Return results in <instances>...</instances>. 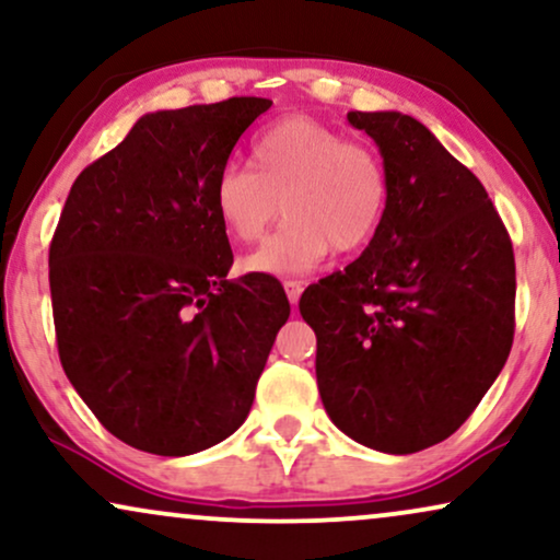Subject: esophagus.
Returning <instances> with one entry per match:
<instances>
[{
    "instance_id": "obj_1",
    "label": "esophagus",
    "mask_w": 560,
    "mask_h": 560,
    "mask_svg": "<svg viewBox=\"0 0 560 560\" xmlns=\"http://www.w3.org/2000/svg\"><path fill=\"white\" fill-rule=\"evenodd\" d=\"M284 292H287V296H289V304H294L300 302V296H302V284L300 281H294V279H289V281H284Z\"/></svg>"
}]
</instances>
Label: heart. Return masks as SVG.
I'll list each match as a JSON object with an SVG mask.
<instances>
[{"label": "heart", "instance_id": "obj_1", "mask_svg": "<svg viewBox=\"0 0 560 560\" xmlns=\"http://www.w3.org/2000/svg\"><path fill=\"white\" fill-rule=\"evenodd\" d=\"M230 237L253 243L284 211L287 222L240 268L266 276L307 273L336 247L357 253L377 235L390 203L385 162L364 141L315 118L287 116L250 141V167L230 162L211 188Z\"/></svg>", "mask_w": 560, "mask_h": 560}]
</instances>
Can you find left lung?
I'll return each mask as SVG.
<instances>
[{
  "instance_id": "obj_1",
  "label": "left lung",
  "mask_w": 560,
  "mask_h": 560,
  "mask_svg": "<svg viewBox=\"0 0 560 560\" xmlns=\"http://www.w3.org/2000/svg\"><path fill=\"white\" fill-rule=\"evenodd\" d=\"M380 147L390 203L343 271L310 287L317 390L330 421L387 455L444 442L504 370L514 338V253L480 180L427 126L351 110Z\"/></svg>"
}]
</instances>
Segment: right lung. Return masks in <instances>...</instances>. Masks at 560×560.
Listing matches in <instances>:
<instances>
[{
  "instance_id": "right-lung-1",
  "label": "right lung",
  "mask_w": 560,
  "mask_h": 560,
  "mask_svg": "<svg viewBox=\"0 0 560 560\" xmlns=\"http://www.w3.org/2000/svg\"><path fill=\"white\" fill-rule=\"evenodd\" d=\"M266 97L141 116L84 167L48 250L63 372L97 421L141 452L183 457L243 427L284 289L243 276L211 188Z\"/></svg>"
}]
</instances>
